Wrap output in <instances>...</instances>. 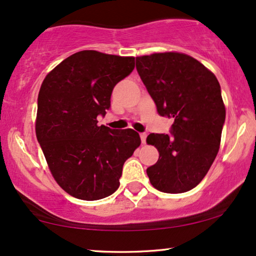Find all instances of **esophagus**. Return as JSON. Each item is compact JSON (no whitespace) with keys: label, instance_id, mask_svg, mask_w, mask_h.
I'll use <instances>...</instances> for the list:
<instances>
[{"label":"esophagus","instance_id":"1","mask_svg":"<svg viewBox=\"0 0 256 256\" xmlns=\"http://www.w3.org/2000/svg\"><path fill=\"white\" fill-rule=\"evenodd\" d=\"M140 138H141L142 143H146V132H141V134H140Z\"/></svg>","mask_w":256,"mask_h":256}]
</instances>
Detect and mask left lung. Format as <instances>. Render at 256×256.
<instances>
[{
  "instance_id": "obj_1",
  "label": "left lung",
  "mask_w": 256,
  "mask_h": 256,
  "mask_svg": "<svg viewBox=\"0 0 256 256\" xmlns=\"http://www.w3.org/2000/svg\"><path fill=\"white\" fill-rule=\"evenodd\" d=\"M136 70L160 116L174 118L170 134H150L160 152L146 169L166 194H183L200 183L219 152L226 110L218 79L197 59L178 52L136 58Z\"/></svg>"
}]
</instances>
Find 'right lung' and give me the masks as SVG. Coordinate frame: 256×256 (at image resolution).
Returning <instances> with one entry per match:
<instances>
[{
	"label": "right lung",
	"instance_id": "add662e5",
	"mask_svg": "<svg viewBox=\"0 0 256 256\" xmlns=\"http://www.w3.org/2000/svg\"><path fill=\"white\" fill-rule=\"evenodd\" d=\"M134 57L76 52L45 76L38 94L36 135L62 190L98 200L120 186L126 160L141 144L132 129L98 126L110 108L114 86L132 72Z\"/></svg>",
	"mask_w": 256,
	"mask_h": 256
}]
</instances>
